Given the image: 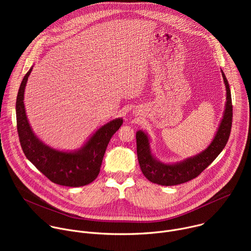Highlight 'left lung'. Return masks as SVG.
Returning a JSON list of instances; mask_svg holds the SVG:
<instances>
[{
	"instance_id": "left-lung-1",
	"label": "left lung",
	"mask_w": 251,
	"mask_h": 251,
	"mask_svg": "<svg viewBox=\"0 0 251 251\" xmlns=\"http://www.w3.org/2000/svg\"><path fill=\"white\" fill-rule=\"evenodd\" d=\"M226 88V104L224 117L210 145L195 157L176 164H164L157 161L151 153L148 135L138 131L136 133L137 156L142 173L154 184L161 186H176L197 177L208 167L226 147L232 124V103L228 81L222 70Z\"/></svg>"
}]
</instances>
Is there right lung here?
Wrapping results in <instances>:
<instances>
[{
    "instance_id": "1",
    "label": "right lung",
    "mask_w": 251,
    "mask_h": 251,
    "mask_svg": "<svg viewBox=\"0 0 251 251\" xmlns=\"http://www.w3.org/2000/svg\"><path fill=\"white\" fill-rule=\"evenodd\" d=\"M31 69L24 76L16 102L18 134L25 157L54 184L65 187L90 184L97 177L107 145L123 120L114 119L100 127L78 151L62 152L49 147L33 134L25 115L24 93Z\"/></svg>"
}]
</instances>
